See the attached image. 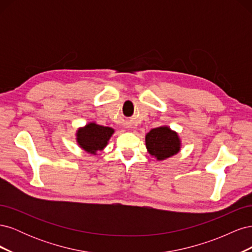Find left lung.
Here are the masks:
<instances>
[{"instance_id": "8db88e82", "label": "left lung", "mask_w": 252, "mask_h": 252, "mask_svg": "<svg viewBox=\"0 0 252 252\" xmlns=\"http://www.w3.org/2000/svg\"><path fill=\"white\" fill-rule=\"evenodd\" d=\"M145 141L149 154L158 159H165L177 155L181 148L178 133L167 126L151 129Z\"/></svg>"}]
</instances>
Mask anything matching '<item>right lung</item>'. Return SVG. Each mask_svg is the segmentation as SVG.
Instances as JSON below:
<instances>
[{
    "instance_id": "add662e5",
    "label": "right lung",
    "mask_w": 252,
    "mask_h": 252,
    "mask_svg": "<svg viewBox=\"0 0 252 252\" xmlns=\"http://www.w3.org/2000/svg\"><path fill=\"white\" fill-rule=\"evenodd\" d=\"M113 132L114 130L110 127L89 123L85 127L79 129L77 141L81 148L89 154L95 155L96 151L104 149Z\"/></svg>"
}]
</instances>
